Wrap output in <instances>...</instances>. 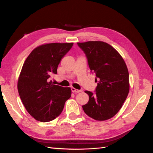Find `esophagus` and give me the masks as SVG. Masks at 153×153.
Here are the masks:
<instances>
[{
    "label": "esophagus",
    "mask_w": 153,
    "mask_h": 153,
    "mask_svg": "<svg viewBox=\"0 0 153 153\" xmlns=\"http://www.w3.org/2000/svg\"><path fill=\"white\" fill-rule=\"evenodd\" d=\"M71 91L74 92V93H79V92L82 91V90H78V89H76L74 88V87H71Z\"/></svg>",
    "instance_id": "esophagus-1"
}]
</instances>
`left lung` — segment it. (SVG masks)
<instances>
[{
	"instance_id": "obj_1",
	"label": "left lung",
	"mask_w": 153,
	"mask_h": 153,
	"mask_svg": "<svg viewBox=\"0 0 153 153\" xmlns=\"http://www.w3.org/2000/svg\"><path fill=\"white\" fill-rule=\"evenodd\" d=\"M85 53L91 71L96 75L95 93L85 91L89 101L82 108L96 120H106L115 116L128 97L129 72L118 51L102 41L77 43Z\"/></svg>"
}]
</instances>
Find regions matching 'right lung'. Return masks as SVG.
Segmentation results:
<instances>
[{"instance_id": "obj_1", "label": "right lung", "mask_w": 153, "mask_h": 153, "mask_svg": "<svg viewBox=\"0 0 153 153\" xmlns=\"http://www.w3.org/2000/svg\"><path fill=\"white\" fill-rule=\"evenodd\" d=\"M73 44L41 45L31 52L23 65L18 82V93L25 109L38 121L54 120L70 98V87L54 85L49 77L57 74L58 64Z\"/></svg>"}]
</instances>
